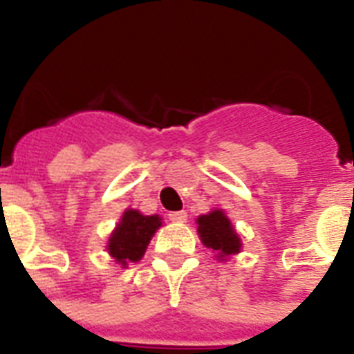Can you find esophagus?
<instances>
[{
	"instance_id": "obj_1",
	"label": "esophagus",
	"mask_w": 354,
	"mask_h": 354,
	"mask_svg": "<svg viewBox=\"0 0 354 354\" xmlns=\"http://www.w3.org/2000/svg\"><path fill=\"white\" fill-rule=\"evenodd\" d=\"M168 218H170L171 221H177V223H184V221L187 220V212L186 211H175V212H170V214H168Z\"/></svg>"
}]
</instances>
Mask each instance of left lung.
Here are the masks:
<instances>
[{"instance_id": "8db88e82", "label": "left lung", "mask_w": 354, "mask_h": 354, "mask_svg": "<svg viewBox=\"0 0 354 354\" xmlns=\"http://www.w3.org/2000/svg\"><path fill=\"white\" fill-rule=\"evenodd\" d=\"M196 223L200 241L205 248H211L220 261H227V257L241 252L239 236L221 209L198 216Z\"/></svg>"}]
</instances>
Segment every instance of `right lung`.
I'll return each mask as SVG.
<instances>
[{"mask_svg":"<svg viewBox=\"0 0 354 354\" xmlns=\"http://www.w3.org/2000/svg\"><path fill=\"white\" fill-rule=\"evenodd\" d=\"M161 225L158 214L145 216L136 209H127L109 236L108 253L122 268H126L129 262H138Z\"/></svg>","mask_w":354,"mask_h":354,"instance_id":"right-lung-1","label":"right lung"}]
</instances>
